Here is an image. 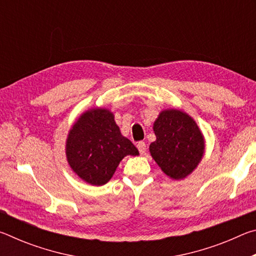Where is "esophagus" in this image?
Masks as SVG:
<instances>
[{
  "instance_id": "esophagus-1",
  "label": "esophagus",
  "mask_w": 256,
  "mask_h": 256,
  "mask_svg": "<svg viewBox=\"0 0 256 256\" xmlns=\"http://www.w3.org/2000/svg\"><path fill=\"white\" fill-rule=\"evenodd\" d=\"M136 148H138V152H140L141 154H144L146 152V146L144 142L141 141V142H138Z\"/></svg>"
}]
</instances>
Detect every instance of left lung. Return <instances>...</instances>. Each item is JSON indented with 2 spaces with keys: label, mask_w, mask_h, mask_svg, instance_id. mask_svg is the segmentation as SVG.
<instances>
[{
  "label": "left lung",
  "mask_w": 256,
  "mask_h": 256,
  "mask_svg": "<svg viewBox=\"0 0 256 256\" xmlns=\"http://www.w3.org/2000/svg\"><path fill=\"white\" fill-rule=\"evenodd\" d=\"M156 141L150 144L151 157L172 180H183L203 158L206 142L198 124L178 110L160 112L154 123Z\"/></svg>",
  "instance_id": "obj_1"
}]
</instances>
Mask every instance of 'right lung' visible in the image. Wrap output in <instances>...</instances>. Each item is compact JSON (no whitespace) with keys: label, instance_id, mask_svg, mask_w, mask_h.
<instances>
[{"label":"right lung","instance_id":"1","mask_svg":"<svg viewBox=\"0 0 256 256\" xmlns=\"http://www.w3.org/2000/svg\"><path fill=\"white\" fill-rule=\"evenodd\" d=\"M66 154L71 170L82 180L100 186L112 178L120 160L138 151L122 136L110 110L92 108L72 125Z\"/></svg>","mask_w":256,"mask_h":256}]
</instances>
